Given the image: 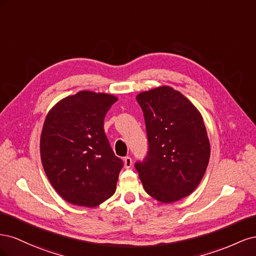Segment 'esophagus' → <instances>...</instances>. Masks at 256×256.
Returning a JSON list of instances; mask_svg holds the SVG:
<instances>
[{
  "label": "esophagus",
  "instance_id": "34e87169",
  "mask_svg": "<svg viewBox=\"0 0 256 256\" xmlns=\"http://www.w3.org/2000/svg\"><path fill=\"white\" fill-rule=\"evenodd\" d=\"M131 166H132V159L128 156L124 158V166H125L126 168H131Z\"/></svg>",
  "mask_w": 256,
  "mask_h": 256
}]
</instances>
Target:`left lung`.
<instances>
[{"mask_svg":"<svg viewBox=\"0 0 256 256\" xmlns=\"http://www.w3.org/2000/svg\"><path fill=\"white\" fill-rule=\"evenodd\" d=\"M141 106L148 154L136 168L145 191L170 204L190 196L206 172L210 144L203 116L180 92L168 85L136 95Z\"/></svg>","mask_w":256,"mask_h":256,"instance_id":"left-lung-1","label":"left lung"}]
</instances>
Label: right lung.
Returning a JSON list of instances; mask_svg holds the SVG:
<instances>
[{"label":"right lung","instance_id":"obj_1","mask_svg":"<svg viewBox=\"0 0 256 256\" xmlns=\"http://www.w3.org/2000/svg\"><path fill=\"white\" fill-rule=\"evenodd\" d=\"M118 97L81 90L54 104L42 126L40 158L49 182L66 202L96 207L115 192L122 161L116 157L104 120Z\"/></svg>","mask_w":256,"mask_h":256}]
</instances>
